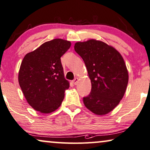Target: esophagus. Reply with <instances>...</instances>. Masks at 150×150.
<instances>
[{
  "mask_svg": "<svg viewBox=\"0 0 150 150\" xmlns=\"http://www.w3.org/2000/svg\"><path fill=\"white\" fill-rule=\"evenodd\" d=\"M77 81H78V78H75L74 80H73V83H74L75 85H76L77 83Z\"/></svg>",
  "mask_w": 150,
  "mask_h": 150,
  "instance_id": "34e87169",
  "label": "esophagus"
}]
</instances>
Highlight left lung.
Instances as JSON below:
<instances>
[{"mask_svg": "<svg viewBox=\"0 0 150 150\" xmlns=\"http://www.w3.org/2000/svg\"><path fill=\"white\" fill-rule=\"evenodd\" d=\"M75 50L81 57L91 80L86 108L98 115L107 114L119 104L125 93L128 73L122 55L112 46L95 39L77 42Z\"/></svg>", "mask_w": 150, "mask_h": 150, "instance_id": "1", "label": "left lung"}]
</instances>
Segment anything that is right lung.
I'll list each match as a JSON object with an SVG mask.
<instances>
[{"mask_svg": "<svg viewBox=\"0 0 150 150\" xmlns=\"http://www.w3.org/2000/svg\"><path fill=\"white\" fill-rule=\"evenodd\" d=\"M71 45L70 41L55 39L24 56L18 81L27 102L35 110L50 113L62 104L69 82L64 78L60 58Z\"/></svg>", "mask_w": 150, "mask_h": 150, "instance_id": "add662e5", "label": "right lung"}]
</instances>
